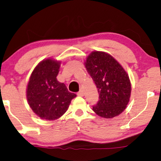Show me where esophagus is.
Segmentation results:
<instances>
[{
    "instance_id": "1",
    "label": "esophagus",
    "mask_w": 161,
    "mask_h": 161,
    "mask_svg": "<svg viewBox=\"0 0 161 161\" xmlns=\"http://www.w3.org/2000/svg\"><path fill=\"white\" fill-rule=\"evenodd\" d=\"M77 96H84V93H83L82 90H80V91H79L78 93H77Z\"/></svg>"
}]
</instances>
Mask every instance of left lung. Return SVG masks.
Segmentation results:
<instances>
[{
  "label": "left lung",
  "instance_id": "obj_1",
  "mask_svg": "<svg viewBox=\"0 0 161 161\" xmlns=\"http://www.w3.org/2000/svg\"><path fill=\"white\" fill-rule=\"evenodd\" d=\"M85 66L99 94V100L93 110L105 119L121 114L127 108L131 95V83L126 70L116 59L104 51L91 52Z\"/></svg>",
  "mask_w": 161,
  "mask_h": 161
}]
</instances>
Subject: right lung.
Here are the masks:
<instances>
[{
	"instance_id": "add662e5",
	"label": "right lung",
	"mask_w": 161,
	"mask_h": 161,
	"mask_svg": "<svg viewBox=\"0 0 161 161\" xmlns=\"http://www.w3.org/2000/svg\"><path fill=\"white\" fill-rule=\"evenodd\" d=\"M61 63L52 58L40 62L29 78L26 98L30 108L41 119L53 121L65 113L76 95L57 81Z\"/></svg>"
}]
</instances>
